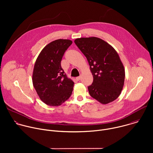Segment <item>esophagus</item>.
Listing matches in <instances>:
<instances>
[{
  "mask_svg": "<svg viewBox=\"0 0 153 153\" xmlns=\"http://www.w3.org/2000/svg\"><path fill=\"white\" fill-rule=\"evenodd\" d=\"M80 79H81V76H79V77H76V80H78V81H79V80H80Z\"/></svg>",
  "mask_w": 153,
  "mask_h": 153,
  "instance_id": "esophagus-1",
  "label": "esophagus"
}]
</instances>
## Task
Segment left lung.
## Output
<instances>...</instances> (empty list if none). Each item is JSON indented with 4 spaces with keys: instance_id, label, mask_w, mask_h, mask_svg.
Listing matches in <instances>:
<instances>
[{
    "instance_id": "8db88e82",
    "label": "left lung",
    "mask_w": 153,
    "mask_h": 153,
    "mask_svg": "<svg viewBox=\"0 0 153 153\" xmlns=\"http://www.w3.org/2000/svg\"><path fill=\"white\" fill-rule=\"evenodd\" d=\"M74 43L88 60L93 76L88 87L90 96L102 104L115 100L123 89L125 72L115 49L96 37H80Z\"/></svg>"
}]
</instances>
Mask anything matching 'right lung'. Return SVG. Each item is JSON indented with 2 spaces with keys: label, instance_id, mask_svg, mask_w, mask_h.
Instances as JSON below:
<instances>
[{
  "label": "right lung",
  "instance_id": "right-lung-1",
  "mask_svg": "<svg viewBox=\"0 0 153 153\" xmlns=\"http://www.w3.org/2000/svg\"><path fill=\"white\" fill-rule=\"evenodd\" d=\"M73 42L68 39L54 40L42 49L33 69V84L40 100L57 106L71 96L74 82L61 67L62 57Z\"/></svg>",
  "mask_w": 153,
  "mask_h": 153
}]
</instances>
